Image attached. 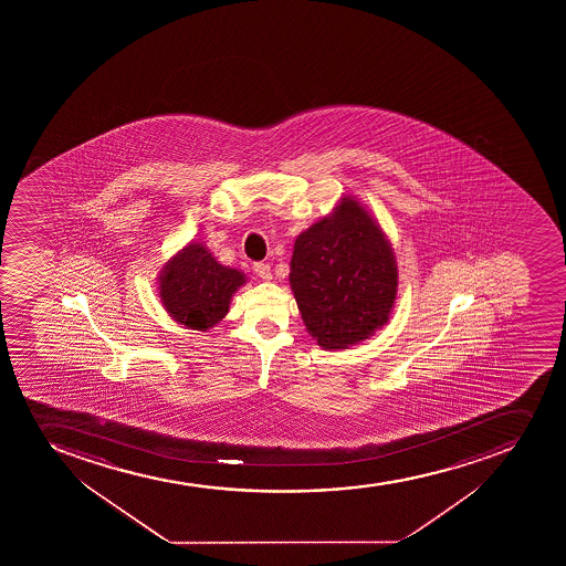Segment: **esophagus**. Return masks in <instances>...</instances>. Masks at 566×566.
Returning a JSON list of instances; mask_svg holds the SVG:
<instances>
[{
    "instance_id": "esophagus-1",
    "label": "esophagus",
    "mask_w": 566,
    "mask_h": 566,
    "mask_svg": "<svg viewBox=\"0 0 566 566\" xmlns=\"http://www.w3.org/2000/svg\"><path fill=\"white\" fill-rule=\"evenodd\" d=\"M254 273L262 280H271V265L269 263L258 262L254 263Z\"/></svg>"
}]
</instances>
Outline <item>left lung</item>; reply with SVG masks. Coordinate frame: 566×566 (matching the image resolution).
Segmentation results:
<instances>
[{
  "label": "left lung",
  "instance_id": "left-lung-1",
  "mask_svg": "<svg viewBox=\"0 0 566 566\" xmlns=\"http://www.w3.org/2000/svg\"><path fill=\"white\" fill-rule=\"evenodd\" d=\"M290 286L306 331L325 350L353 347L387 325L397 301V258L354 196L297 235Z\"/></svg>",
  "mask_w": 566,
  "mask_h": 566
}]
</instances>
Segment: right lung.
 Wrapping results in <instances>:
<instances>
[{
    "label": "right lung",
    "mask_w": 566,
    "mask_h": 566,
    "mask_svg": "<svg viewBox=\"0 0 566 566\" xmlns=\"http://www.w3.org/2000/svg\"><path fill=\"white\" fill-rule=\"evenodd\" d=\"M245 282V274L221 265L205 243L191 241L160 271L158 297L175 323L207 332L229 314L230 301Z\"/></svg>",
    "instance_id": "obj_1"
}]
</instances>
